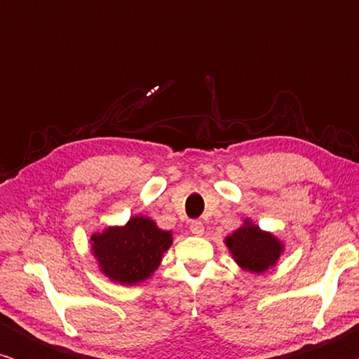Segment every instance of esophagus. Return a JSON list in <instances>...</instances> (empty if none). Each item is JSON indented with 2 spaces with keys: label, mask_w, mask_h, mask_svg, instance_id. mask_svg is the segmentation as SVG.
Listing matches in <instances>:
<instances>
[{
  "label": "esophagus",
  "mask_w": 359,
  "mask_h": 359,
  "mask_svg": "<svg viewBox=\"0 0 359 359\" xmlns=\"http://www.w3.org/2000/svg\"><path fill=\"white\" fill-rule=\"evenodd\" d=\"M189 230L194 235H203L204 233V224L201 222V220H193V222L189 224Z\"/></svg>",
  "instance_id": "34e87169"
}]
</instances>
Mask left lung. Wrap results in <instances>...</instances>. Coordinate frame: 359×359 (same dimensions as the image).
Wrapping results in <instances>:
<instances>
[{"mask_svg":"<svg viewBox=\"0 0 359 359\" xmlns=\"http://www.w3.org/2000/svg\"><path fill=\"white\" fill-rule=\"evenodd\" d=\"M225 245L237 264L252 273H264L274 266L283 253V243L268 232L245 220L243 227L225 238Z\"/></svg>","mask_w":359,"mask_h":359,"instance_id":"1","label":"left lung"}]
</instances>
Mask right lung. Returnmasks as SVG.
Masks as SVG:
<instances>
[{
	"mask_svg": "<svg viewBox=\"0 0 359 359\" xmlns=\"http://www.w3.org/2000/svg\"><path fill=\"white\" fill-rule=\"evenodd\" d=\"M91 250L101 271L112 281L135 284L151 276L170 248V232L154 220L132 217L124 227H109L91 237Z\"/></svg>",
	"mask_w": 359,
	"mask_h": 359,
	"instance_id": "1",
	"label": "right lung"
}]
</instances>
